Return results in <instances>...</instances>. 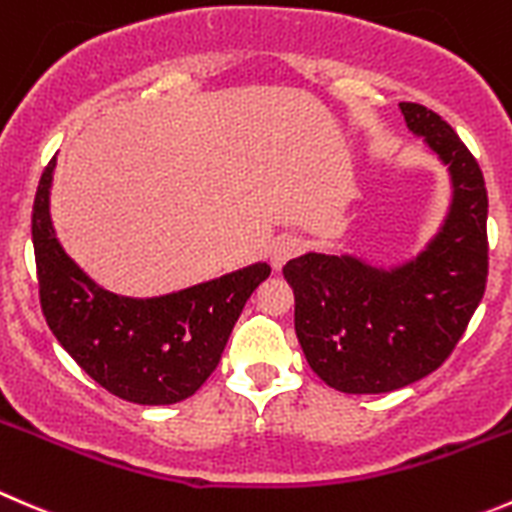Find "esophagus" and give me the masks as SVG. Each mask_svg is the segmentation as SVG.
Returning <instances> with one entry per match:
<instances>
[{
	"mask_svg": "<svg viewBox=\"0 0 512 512\" xmlns=\"http://www.w3.org/2000/svg\"><path fill=\"white\" fill-rule=\"evenodd\" d=\"M302 252V242L297 237H277L270 247V265L275 270H282L290 260H295Z\"/></svg>",
	"mask_w": 512,
	"mask_h": 512,
	"instance_id": "obj_1",
	"label": "esophagus"
}]
</instances>
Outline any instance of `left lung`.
I'll use <instances>...</instances> for the list:
<instances>
[{
    "label": "left lung",
    "mask_w": 512,
    "mask_h": 512,
    "mask_svg": "<svg viewBox=\"0 0 512 512\" xmlns=\"http://www.w3.org/2000/svg\"><path fill=\"white\" fill-rule=\"evenodd\" d=\"M400 112L448 170L450 202L435 235L395 265L355 252H307L282 270L307 365L340 393H390L438 370L485 292L483 172L443 117L415 102H400Z\"/></svg>",
    "instance_id": "obj_1"
}]
</instances>
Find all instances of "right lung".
Segmentation results:
<instances>
[{
	"label": "right lung",
	"instance_id": "right-lung-1",
	"mask_svg": "<svg viewBox=\"0 0 512 512\" xmlns=\"http://www.w3.org/2000/svg\"><path fill=\"white\" fill-rule=\"evenodd\" d=\"M57 157L39 180L32 242L49 330L79 367L117 398L137 405L187 400L215 372L230 332L270 265L200 282L160 297H127L94 282L64 252L49 212Z\"/></svg>",
	"mask_w": 512,
	"mask_h": 512
}]
</instances>
